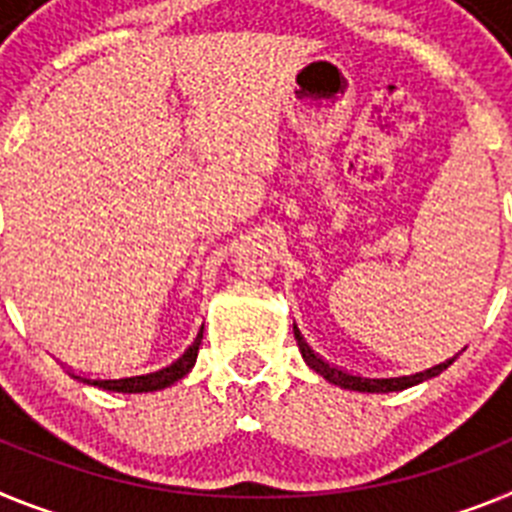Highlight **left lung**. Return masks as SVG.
Returning <instances> with one entry per match:
<instances>
[{"instance_id": "1", "label": "left lung", "mask_w": 512, "mask_h": 512, "mask_svg": "<svg viewBox=\"0 0 512 512\" xmlns=\"http://www.w3.org/2000/svg\"><path fill=\"white\" fill-rule=\"evenodd\" d=\"M296 330V327H293ZM296 342H299V350L304 355L306 366L314 368L319 376L330 381V384L342 386V389H353V391H371V394H386V391H402L407 386H415L425 379H433L443 368H448L453 363V358L448 361L438 363V366H430L425 371H417V373H407V376H358V373H350V371H342V368L330 366V363L324 361L322 355H317L314 350L309 348V342L301 337V332L296 330Z\"/></svg>"}]
</instances>
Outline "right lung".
Listing matches in <instances>:
<instances>
[{"label":"right lung","instance_id":"obj_1","mask_svg":"<svg viewBox=\"0 0 512 512\" xmlns=\"http://www.w3.org/2000/svg\"><path fill=\"white\" fill-rule=\"evenodd\" d=\"M203 332L193 340L185 353L180 358H175L167 366L157 368V371L139 373V376H121V379H84L87 384L102 386V389L110 391H123V394H139V391H157L164 389V386H172L175 381H180L185 373H190V368L195 366V358H198V345H201Z\"/></svg>","mask_w":512,"mask_h":512}]
</instances>
